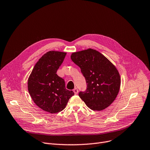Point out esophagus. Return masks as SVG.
Segmentation results:
<instances>
[{
  "mask_svg": "<svg viewBox=\"0 0 150 150\" xmlns=\"http://www.w3.org/2000/svg\"><path fill=\"white\" fill-rule=\"evenodd\" d=\"M73 91H74L75 95H77V93H78V90H77L76 88H75L73 90Z\"/></svg>",
  "mask_w": 150,
  "mask_h": 150,
  "instance_id": "esophagus-1",
  "label": "esophagus"
}]
</instances>
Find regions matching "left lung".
Masks as SVG:
<instances>
[{"instance_id": "8db88e82", "label": "left lung", "mask_w": 150, "mask_h": 150, "mask_svg": "<svg viewBox=\"0 0 150 150\" xmlns=\"http://www.w3.org/2000/svg\"><path fill=\"white\" fill-rule=\"evenodd\" d=\"M72 61L79 67L87 88L79 97L91 110L100 111L115 100L121 79L116 67L100 52L93 49L73 52Z\"/></svg>"}]
</instances>
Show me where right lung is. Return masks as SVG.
I'll return each mask as SVG.
<instances>
[{"label": "right lung", "mask_w": 150, "mask_h": 150, "mask_svg": "<svg viewBox=\"0 0 150 150\" xmlns=\"http://www.w3.org/2000/svg\"><path fill=\"white\" fill-rule=\"evenodd\" d=\"M67 53L51 51L39 59L28 79V90L33 102L51 113L61 112L74 93L65 88V81L56 74Z\"/></svg>", "instance_id": "1"}]
</instances>
